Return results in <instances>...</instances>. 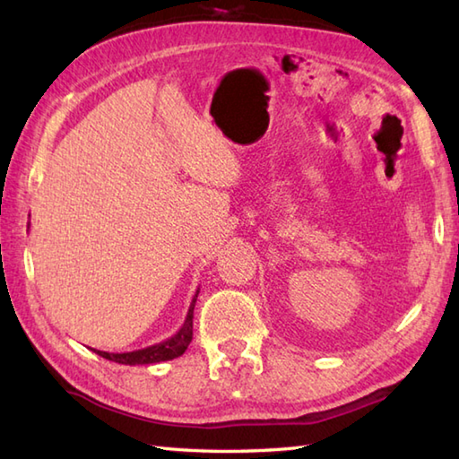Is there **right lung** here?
<instances>
[{
    "label": "right lung",
    "instance_id": "obj_1",
    "mask_svg": "<svg viewBox=\"0 0 459 459\" xmlns=\"http://www.w3.org/2000/svg\"><path fill=\"white\" fill-rule=\"evenodd\" d=\"M197 296H199V290L195 291L191 306L187 309V317H185L181 329L175 335L160 341V343L143 347V349H135V351H126V353H108V351H99V349H92V351L96 355L114 360V363L118 365H153V363H161V360H171V359L181 357L193 339V309H195Z\"/></svg>",
    "mask_w": 459,
    "mask_h": 459
}]
</instances>
